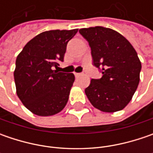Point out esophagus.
I'll return each mask as SVG.
<instances>
[{
    "instance_id": "esophagus-1",
    "label": "esophagus",
    "mask_w": 153,
    "mask_h": 153,
    "mask_svg": "<svg viewBox=\"0 0 153 153\" xmlns=\"http://www.w3.org/2000/svg\"><path fill=\"white\" fill-rule=\"evenodd\" d=\"M74 75H75V76H76V77L77 78V77H79L80 76H81L82 74H81V73H74Z\"/></svg>"
}]
</instances>
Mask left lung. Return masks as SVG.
I'll list each match as a JSON object with an SVG mask.
<instances>
[{"mask_svg": "<svg viewBox=\"0 0 153 153\" xmlns=\"http://www.w3.org/2000/svg\"><path fill=\"white\" fill-rule=\"evenodd\" d=\"M91 48L94 65L102 69L85 94L93 106L104 112L121 111L132 100L140 82L141 63L131 43L120 33L102 26L80 29Z\"/></svg>", "mask_w": 153, "mask_h": 153, "instance_id": "8db88e82", "label": "left lung"}]
</instances>
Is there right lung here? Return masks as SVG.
I'll return each mask as SVG.
<instances>
[{"label": "right lung", "instance_id": "obj_1", "mask_svg": "<svg viewBox=\"0 0 153 153\" xmlns=\"http://www.w3.org/2000/svg\"><path fill=\"white\" fill-rule=\"evenodd\" d=\"M77 30H54L40 33L17 57L13 73L16 93L34 114L53 116L66 105L75 76L58 72L53 67L64 60L68 42Z\"/></svg>", "mask_w": 153, "mask_h": 153}]
</instances>
